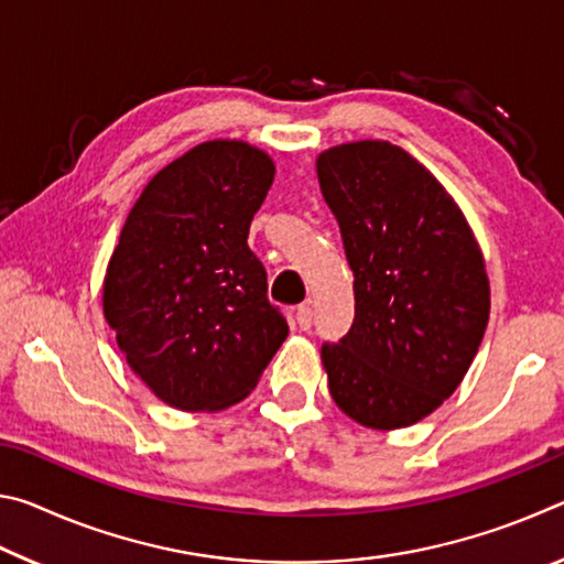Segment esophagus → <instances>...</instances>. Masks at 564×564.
<instances>
[{
	"mask_svg": "<svg viewBox=\"0 0 564 564\" xmlns=\"http://www.w3.org/2000/svg\"><path fill=\"white\" fill-rule=\"evenodd\" d=\"M295 323H299L301 330H308L311 328V323H313L311 305H299V308H295Z\"/></svg>",
	"mask_w": 564,
	"mask_h": 564,
	"instance_id": "esophagus-1",
	"label": "esophagus"
}]
</instances>
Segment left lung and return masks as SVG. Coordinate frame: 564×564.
<instances>
[{"label": "left lung", "instance_id": "left-lung-1", "mask_svg": "<svg viewBox=\"0 0 564 564\" xmlns=\"http://www.w3.org/2000/svg\"><path fill=\"white\" fill-rule=\"evenodd\" d=\"M352 269L356 318L321 360L336 405L373 431L431 415L455 393L490 318L480 243L420 161L366 139L316 159Z\"/></svg>", "mask_w": 564, "mask_h": 564}]
</instances>
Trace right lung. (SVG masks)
Masks as SVG:
<instances>
[{"mask_svg":"<svg viewBox=\"0 0 564 564\" xmlns=\"http://www.w3.org/2000/svg\"><path fill=\"white\" fill-rule=\"evenodd\" d=\"M273 176L263 149L204 141L149 181L121 228L104 318L129 368L171 408L236 405L289 336L248 248Z\"/></svg>","mask_w":564,"mask_h":564,"instance_id":"right-lung-1","label":"right lung"}]
</instances>
